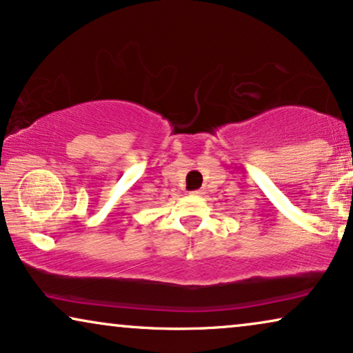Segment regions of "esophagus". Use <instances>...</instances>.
Returning <instances> with one entry per match:
<instances>
[{
    "mask_svg": "<svg viewBox=\"0 0 353 353\" xmlns=\"http://www.w3.org/2000/svg\"><path fill=\"white\" fill-rule=\"evenodd\" d=\"M201 194H203V192H201V190H195V192H192V195H201Z\"/></svg>",
    "mask_w": 353,
    "mask_h": 353,
    "instance_id": "1",
    "label": "esophagus"
}]
</instances>
